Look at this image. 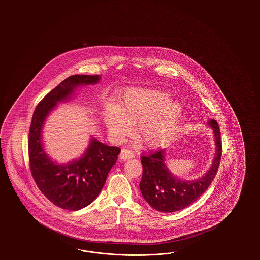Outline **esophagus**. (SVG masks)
Instances as JSON below:
<instances>
[{"instance_id":"34e87169","label":"esophagus","mask_w":260,"mask_h":260,"mask_svg":"<svg viewBox=\"0 0 260 260\" xmlns=\"http://www.w3.org/2000/svg\"><path fill=\"white\" fill-rule=\"evenodd\" d=\"M135 156L134 151L132 150H128L127 148H125L123 150H121V153H120V158L122 160H126V159H131V158H134Z\"/></svg>"}]
</instances>
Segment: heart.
<instances>
[{"label": "heart", "mask_w": 260, "mask_h": 260, "mask_svg": "<svg viewBox=\"0 0 260 260\" xmlns=\"http://www.w3.org/2000/svg\"><path fill=\"white\" fill-rule=\"evenodd\" d=\"M167 101V94L159 91L129 90L116 108L106 109V125L117 140H123L138 120L136 137L149 148L161 146L172 137L180 116L179 105Z\"/></svg>", "instance_id": "heart-1"}]
</instances>
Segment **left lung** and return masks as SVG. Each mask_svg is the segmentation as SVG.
<instances>
[{"mask_svg": "<svg viewBox=\"0 0 260 260\" xmlns=\"http://www.w3.org/2000/svg\"><path fill=\"white\" fill-rule=\"evenodd\" d=\"M209 124L214 132L216 151L212 168L202 178L185 181L174 177L166 167L162 150L142 155L143 174L139 187L145 200L156 211L174 213L183 210L196 202L211 186L220 164L222 142L217 122L211 120Z\"/></svg>", "mask_w": 260, "mask_h": 260, "instance_id": "obj_1", "label": "left lung"}]
</instances>
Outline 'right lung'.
Segmentation results:
<instances>
[{
	"label": "right lung",
	"mask_w": 260,
	"mask_h": 260,
	"mask_svg": "<svg viewBox=\"0 0 260 260\" xmlns=\"http://www.w3.org/2000/svg\"><path fill=\"white\" fill-rule=\"evenodd\" d=\"M98 75H71L40 101L33 112L28 134V158L32 177L41 192L53 204L69 211H78L94 201L121 149L92 139L85 154L68 165L56 164L43 150L41 129L56 106L67 99L75 87L95 84Z\"/></svg>",
	"instance_id": "obj_1"
}]
</instances>
